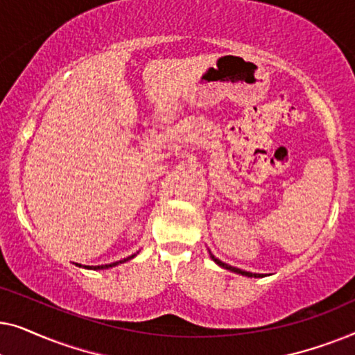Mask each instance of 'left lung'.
<instances>
[{"mask_svg":"<svg viewBox=\"0 0 355 355\" xmlns=\"http://www.w3.org/2000/svg\"><path fill=\"white\" fill-rule=\"evenodd\" d=\"M210 257H211L213 261H216V263L220 265V266H223V268H226V270H230V271H234V273H239V275H242V276H249V278H252V276H254V278H260V276H261V275H259V273H250V271H244V270L236 268V266H231V265H227V263H223L221 260H218L216 257L211 255V254H210Z\"/></svg>","mask_w":355,"mask_h":355,"instance_id":"obj_1","label":"left lung"}]
</instances>
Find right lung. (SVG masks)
I'll return each mask as SVG.
<instances>
[{
  "label": "right lung",
  "mask_w": 355,
  "mask_h": 355,
  "mask_svg": "<svg viewBox=\"0 0 355 355\" xmlns=\"http://www.w3.org/2000/svg\"><path fill=\"white\" fill-rule=\"evenodd\" d=\"M134 257H135V254H134V255H130V257H128V259H124V260L114 261V263H110V265H98V266H85V268H92V270H105V268H111V266H116V265H119V263H124V261H128V260H130V259H134ZM79 266H82V265H79Z\"/></svg>",
  "instance_id": "right-lung-1"
}]
</instances>
